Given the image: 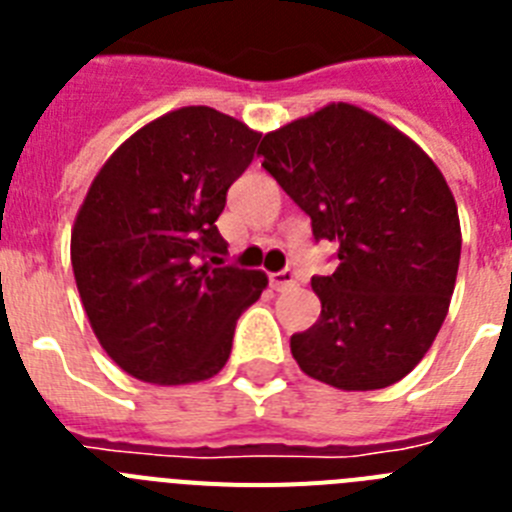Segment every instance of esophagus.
Returning <instances> with one entry per match:
<instances>
[{
    "instance_id": "esophagus-1",
    "label": "esophagus",
    "mask_w": 512,
    "mask_h": 512,
    "mask_svg": "<svg viewBox=\"0 0 512 512\" xmlns=\"http://www.w3.org/2000/svg\"><path fill=\"white\" fill-rule=\"evenodd\" d=\"M269 282H271V287L277 289V292H284V289L295 287L297 274L292 269H282V271H277V274H271Z\"/></svg>"
}]
</instances>
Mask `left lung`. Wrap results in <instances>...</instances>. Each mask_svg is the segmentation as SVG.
Returning <instances> with one entry per match:
<instances>
[{"label": "left lung", "mask_w": 512, "mask_h": 512, "mask_svg": "<svg viewBox=\"0 0 512 512\" xmlns=\"http://www.w3.org/2000/svg\"><path fill=\"white\" fill-rule=\"evenodd\" d=\"M264 169L310 215L338 266L312 277L318 323L289 338L302 372L338 390L400 382L431 348L454 295V194L408 135L354 104L264 135Z\"/></svg>", "instance_id": "obj_1"}]
</instances>
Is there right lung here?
Segmentation results:
<instances>
[{"mask_svg":"<svg viewBox=\"0 0 512 512\" xmlns=\"http://www.w3.org/2000/svg\"><path fill=\"white\" fill-rule=\"evenodd\" d=\"M259 140L212 107H182L140 128L94 176L71 266L94 336L122 372L189 384L228 361L266 274L225 264L215 220Z\"/></svg>","mask_w":512,"mask_h":512,"instance_id":"right-lung-1","label":"right lung"}]
</instances>
